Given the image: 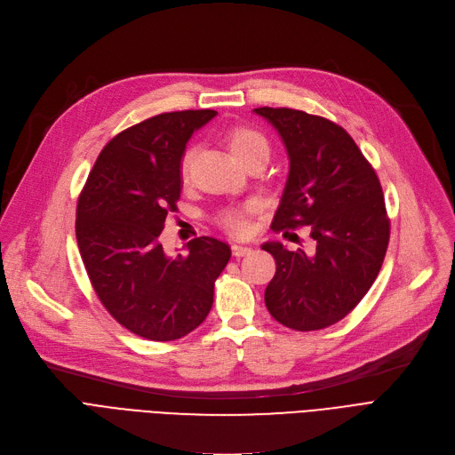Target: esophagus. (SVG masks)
I'll use <instances>...</instances> for the list:
<instances>
[{
  "mask_svg": "<svg viewBox=\"0 0 455 455\" xmlns=\"http://www.w3.org/2000/svg\"><path fill=\"white\" fill-rule=\"evenodd\" d=\"M230 249H232V254H234L235 258H242V256H245V254L251 252V247H249V245H243V243H232Z\"/></svg>",
  "mask_w": 455,
  "mask_h": 455,
  "instance_id": "obj_1",
  "label": "esophagus"
}]
</instances>
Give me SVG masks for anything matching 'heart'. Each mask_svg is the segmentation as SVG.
I'll list each match as a JSON object with an SVG mask.
<instances>
[{
  "mask_svg": "<svg viewBox=\"0 0 455 455\" xmlns=\"http://www.w3.org/2000/svg\"><path fill=\"white\" fill-rule=\"evenodd\" d=\"M225 143L227 148L230 149V153L240 160L242 164L251 160V158H269L271 148L267 138L261 134L259 131L252 129V127H245V125H237V127H230L225 132ZM194 160H196V149L188 148L179 162V173H180V180L184 184H189L191 179V167H194ZM258 210L256 203L249 201L243 204L237 206H228L225 210L220 212V225L234 234V235H243L249 232V218Z\"/></svg>",
  "mask_w": 455,
  "mask_h": 455,
  "instance_id": "obj_1",
  "label": "heart"
}]
</instances>
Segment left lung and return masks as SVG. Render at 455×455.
<instances>
[{
    "label": "left lung",
    "mask_w": 455,
    "mask_h": 455,
    "mask_svg": "<svg viewBox=\"0 0 455 455\" xmlns=\"http://www.w3.org/2000/svg\"><path fill=\"white\" fill-rule=\"evenodd\" d=\"M278 131L290 175L275 230L312 228V256L278 242L276 273L266 290L269 314L283 326L312 331L336 324L360 304L384 264L391 223L372 165L352 136L326 117L293 108H254Z\"/></svg>",
    "instance_id": "8db88e82"
}]
</instances>
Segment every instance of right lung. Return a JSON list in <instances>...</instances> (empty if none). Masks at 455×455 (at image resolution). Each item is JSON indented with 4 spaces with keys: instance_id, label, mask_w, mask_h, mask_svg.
Listing matches in <instances>:
<instances>
[{
    "instance_id": "right-lung-1",
    "label": "right lung",
    "mask_w": 455,
    "mask_h": 455,
    "mask_svg": "<svg viewBox=\"0 0 455 455\" xmlns=\"http://www.w3.org/2000/svg\"><path fill=\"white\" fill-rule=\"evenodd\" d=\"M215 114L165 112L122 131L100 153L79 196L76 235L93 291L140 338L175 341L196 330L230 259V247L210 235L194 237L177 258L158 242L180 199L186 143Z\"/></svg>"
}]
</instances>
